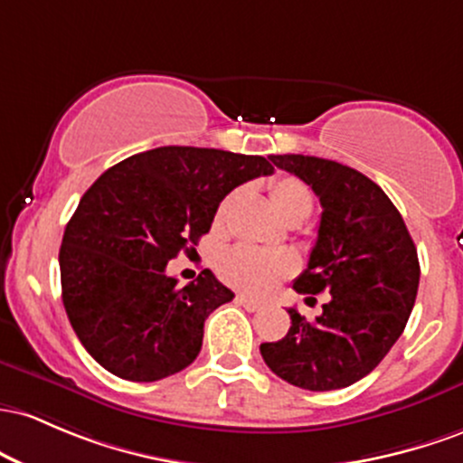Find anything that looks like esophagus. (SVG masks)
<instances>
[{
    "mask_svg": "<svg viewBox=\"0 0 463 463\" xmlns=\"http://www.w3.org/2000/svg\"><path fill=\"white\" fill-rule=\"evenodd\" d=\"M236 301L242 306V308H247L249 313H258V310H262V304H260V301H256V299L247 298V295H238Z\"/></svg>",
    "mask_w": 463,
    "mask_h": 463,
    "instance_id": "obj_1",
    "label": "esophagus"
}]
</instances>
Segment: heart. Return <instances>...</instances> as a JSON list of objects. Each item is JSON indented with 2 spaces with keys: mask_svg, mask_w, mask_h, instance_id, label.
Here are the masks:
<instances>
[{
  "mask_svg": "<svg viewBox=\"0 0 463 463\" xmlns=\"http://www.w3.org/2000/svg\"><path fill=\"white\" fill-rule=\"evenodd\" d=\"M238 192H230L216 210V222L227 216ZM271 201L278 214L287 222L304 221L313 212V194L298 176H278L271 184ZM295 271V260L287 253L241 245L222 253L218 273L232 287L251 295L269 293L282 278Z\"/></svg>",
  "mask_w": 463,
  "mask_h": 463,
  "instance_id": "obj_1",
  "label": "heart"
}]
</instances>
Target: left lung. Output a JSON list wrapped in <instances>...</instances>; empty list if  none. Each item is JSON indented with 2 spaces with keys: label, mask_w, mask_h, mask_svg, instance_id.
<instances>
[{
  "label": "left lung",
  "mask_w": 463,
  "mask_h": 463,
  "mask_svg": "<svg viewBox=\"0 0 463 463\" xmlns=\"http://www.w3.org/2000/svg\"><path fill=\"white\" fill-rule=\"evenodd\" d=\"M308 184L324 207L298 293H328L324 313L306 321L288 308L287 336L260 345L264 363L308 392L350 387L396 344L420 284L418 251L389 196L358 170L308 155H271Z\"/></svg>",
  "instance_id": "1"
}]
</instances>
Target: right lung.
Instances as JSON below:
<instances>
[{
    "label": "right lung",
    "instance_id": "obj_1",
    "mask_svg": "<svg viewBox=\"0 0 463 463\" xmlns=\"http://www.w3.org/2000/svg\"><path fill=\"white\" fill-rule=\"evenodd\" d=\"M271 173L260 155L162 146L82 194L61 242V288L71 328L107 372L153 383L199 356L207 315L233 293L210 269L179 287L165 264L199 245L233 188Z\"/></svg>",
    "mask_w": 463,
    "mask_h": 463
}]
</instances>
